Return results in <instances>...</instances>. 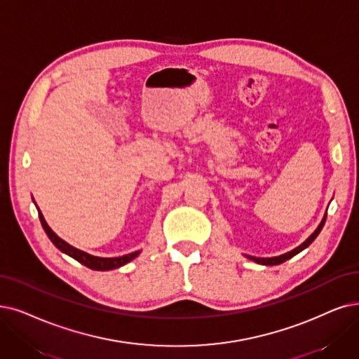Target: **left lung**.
<instances>
[{"mask_svg": "<svg viewBox=\"0 0 359 359\" xmlns=\"http://www.w3.org/2000/svg\"><path fill=\"white\" fill-rule=\"evenodd\" d=\"M325 217H327V215H324V218H323L321 224H320L318 228L315 229V231L308 237V240H305V241L302 243V245H300V246L296 248V249H293L292 252H287V253L276 256V257H255V256H248V257H249V259L257 262V264H262V265H278V264L285 262L287 259H290V257H293L294 255H297L299 252H302L304 249H306V248L311 245V243H312L315 238H317V236L320 234L321 228H323V225H324V222H325Z\"/></svg>", "mask_w": 359, "mask_h": 359, "instance_id": "1", "label": "left lung"}]
</instances>
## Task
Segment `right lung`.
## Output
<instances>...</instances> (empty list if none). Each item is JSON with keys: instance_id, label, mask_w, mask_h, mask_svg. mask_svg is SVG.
Masks as SVG:
<instances>
[{"instance_id": "obj_1", "label": "right lung", "mask_w": 359, "mask_h": 359, "mask_svg": "<svg viewBox=\"0 0 359 359\" xmlns=\"http://www.w3.org/2000/svg\"><path fill=\"white\" fill-rule=\"evenodd\" d=\"M39 213V221H41V225L42 228H44V231L47 233L48 238L53 241V245L62 250L63 253L69 255L70 257H74L75 261H78L79 264L88 266L90 269H94V271H107V269H114V268H119L125 264H128L130 261H133L134 257L140 253V252H134V253H130V255H125V256H121V257H98V256H93V255H88L85 253L74 246L67 245V243L65 240H62L59 236H55L53 233V229L47 225L44 217H42V213Z\"/></svg>"}]
</instances>
